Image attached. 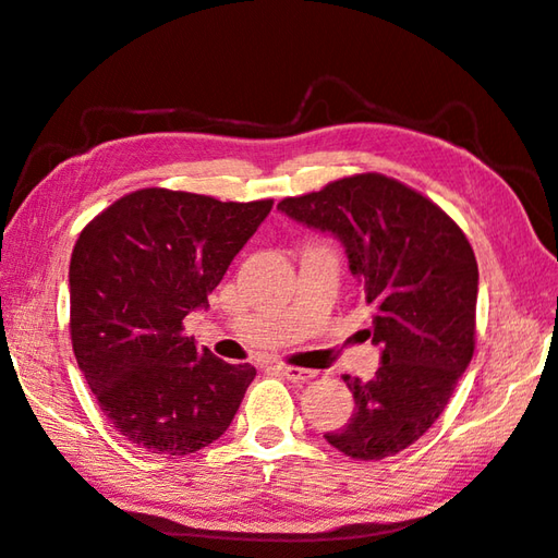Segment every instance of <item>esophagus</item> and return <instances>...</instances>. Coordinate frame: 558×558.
<instances>
[{"mask_svg": "<svg viewBox=\"0 0 558 558\" xmlns=\"http://www.w3.org/2000/svg\"><path fill=\"white\" fill-rule=\"evenodd\" d=\"M277 373H281L283 377L287 379H291V381H295V384H305V381H311L317 373L315 369H305V367H293V365H277L275 367Z\"/></svg>", "mask_w": 558, "mask_h": 558, "instance_id": "1", "label": "esophagus"}]
</instances>
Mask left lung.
I'll return each mask as SVG.
<instances>
[{"label": "left lung", "mask_w": 558, "mask_h": 558, "mask_svg": "<svg viewBox=\"0 0 558 558\" xmlns=\"http://www.w3.org/2000/svg\"><path fill=\"white\" fill-rule=\"evenodd\" d=\"M283 215L337 236L373 307L381 345L375 379L343 375L355 411L327 432L355 461H381L417 441L444 413L475 351L477 259L461 227L405 183L355 174L283 197Z\"/></svg>", "instance_id": "8db88e82"}]
</instances>
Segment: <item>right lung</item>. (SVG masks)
<instances>
[{"label": "right lung", "mask_w": 558, "mask_h": 558, "mask_svg": "<svg viewBox=\"0 0 558 558\" xmlns=\"http://www.w3.org/2000/svg\"><path fill=\"white\" fill-rule=\"evenodd\" d=\"M269 209L143 189L81 231L69 265L73 353L111 427L135 447L195 453L231 425L255 367L197 349L183 317L207 307Z\"/></svg>", "instance_id": "1"}]
</instances>
